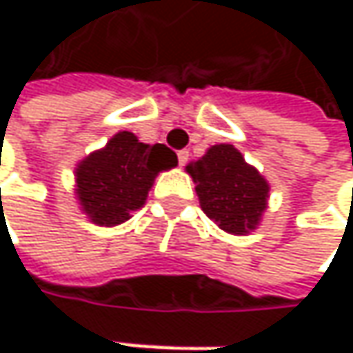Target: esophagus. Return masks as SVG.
Instances as JSON below:
<instances>
[{"label": "esophagus", "instance_id": "esophagus-1", "mask_svg": "<svg viewBox=\"0 0 353 353\" xmlns=\"http://www.w3.org/2000/svg\"><path fill=\"white\" fill-rule=\"evenodd\" d=\"M188 157H190V153H188V151H179V153H177V161H179V165H185V163H188Z\"/></svg>", "mask_w": 353, "mask_h": 353}]
</instances>
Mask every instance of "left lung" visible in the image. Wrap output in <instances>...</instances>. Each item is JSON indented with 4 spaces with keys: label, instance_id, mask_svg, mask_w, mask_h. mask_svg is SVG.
Returning <instances> with one entry per match:
<instances>
[{
    "label": "left lung",
    "instance_id": "1",
    "mask_svg": "<svg viewBox=\"0 0 353 353\" xmlns=\"http://www.w3.org/2000/svg\"><path fill=\"white\" fill-rule=\"evenodd\" d=\"M196 183L200 208L225 233L249 235L268 208L270 183L233 145H212L185 165Z\"/></svg>",
    "mask_w": 353,
    "mask_h": 353
}]
</instances>
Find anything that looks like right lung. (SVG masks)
<instances>
[{
    "label": "right lung",
    "mask_w": 353,
    "mask_h": 353,
    "mask_svg": "<svg viewBox=\"0 0 353 353\" xmlns=\"http://www.w3.org/2000/svg\"><path fill=\"white\" fill-rule=\"evenodd\" d=\"M176 165L177 155L165 145H147L120 130L77 163L75 198L94 225L116 227L143 208L155 177Z\"/></svg>",
    "instance_id": "right-lung-1"
}]
</instances>
